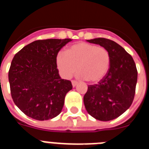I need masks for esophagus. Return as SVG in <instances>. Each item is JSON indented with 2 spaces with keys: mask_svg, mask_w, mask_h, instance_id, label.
Segmentation results:
<instances>
[{
  "mask_svg": "<svg viewBox=\"0 0 149 149\" xmlns=\"http://www.w3.org/2000/svg\"><path fill=\"white\" fill-rule=\"evenodd\" d=\"M72 86H73V87H75V86H77V82L75 81H72Z\"/></svg>",
  "mask_w": 149,
  "mask_h": 149,
  "instance_id": "esophagus-1",
  "label": "esophagus"
}]
</instances>
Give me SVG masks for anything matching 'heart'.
Returning a JSON list of instances; mask_svg holds the SVG:
<instances>
[{"label": "heart", "mask_w": 149, "mask_h": 149, "mask_svg": "<svg viewBox=\"0 0 149 149\" xmlns=\"http://www.w3.org/2000/svg\"><path fill=\"white\" fill-rule=\"evenodd\" d=\"M56 63L60 74L65 78L72 77L78 68V77L96 83L102 80L108 72L110 55L104 47L78 42L70 46L66 52L60 51Z\"/></svg>", "instance_id": "b5f03b06"}]
</instances>
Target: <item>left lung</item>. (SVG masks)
I'll return each instance as SVG.
<instances>
[{
    "instance_id": "1",
    "label": "left lung",
    "mask_w": 149,
    "mask_h": 149,
    "mask_svg": "<svg viewBox=\"0 0 149 149\" xmlns=\"http://www.w3.org/2000/svg\"><path fill=\"white\" fill-rule=\"evenodd\" d=\"M106 48L110 55L109 70L95 85L88 86L84 97L86 111L100 121L113 120L131 107L135 95L137 70L132 56L114 41L104 38L86 40Z\"/></svg>"
}]
</instances>
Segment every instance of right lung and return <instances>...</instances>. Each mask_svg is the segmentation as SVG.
I'll return each instance as SVG.
<instances>
[{
	"instance_id": "obj_1",
	"label": "right lung",
	"mask_w": 149,
	"mask_h": 149,
	"mask_svg": "<svg viewBox=\"0 0 149 149\" xmlns=\"http://www.w3.org/2000/svg\"><path fill=\"white\" fill-rule=\"evenodd\" d=\"M71 39L36 40L14 56L9 71L14 103L27 116L39 121L51 119L63 110L71 81L60 77L56 57Z\"/></svg>"
}]
</instances>
